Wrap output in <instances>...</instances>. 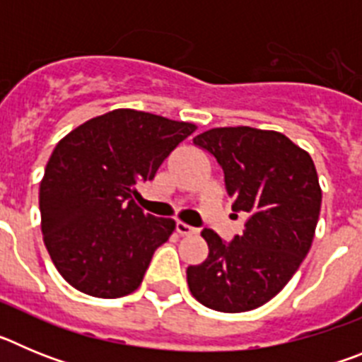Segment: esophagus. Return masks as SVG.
<instances>
[{"label": "esophagus", "instance_id": "1", "mask_svg": "<svg viewBox=\"0 0 362 362\" xmlns=\"http://www.w3.org/2000/svg\"><path fill=\"white\" fill-rule=\"evenodd\" d=\"M175 230H177V233H181V235H192V233L197 232V228L187 225L183 221H177V223H175Z\"/></svg>", "mask_w": 362, "mask_h": 362}]
</instances>
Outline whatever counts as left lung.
Here are the masks:
<instances>
[{"label":"left lung","instance_id":"left-lung-1","mask_svg":"<svg viewBox=\"0 0 362 362\" xmlns=\"http://www.w3.org/2000/svg\"><path fill=\"white\" fill-rule=\"evenodd\" d=\"M194 143L217 159L232 210L246 223L232 243L210 228L201 232L209 257L187 268L188 288L217 312L259 308L286 286L312 246L322 197L315 165L276 130L223 127Z\"/></svg>","mask_w":362,"mask_h":362}]
</instances>
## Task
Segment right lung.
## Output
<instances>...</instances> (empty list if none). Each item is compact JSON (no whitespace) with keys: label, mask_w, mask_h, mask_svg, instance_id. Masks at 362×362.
<instances>
[{"label":"right lung","mask_w":362,"mask_h":362,"mask_svg":"<svg viewBox=\"0 0 362 362\" xmlns=\"http://www.w3.org/2000/svg\"><path fill=\"white\" fill-rule=\"evenodd\" d=\"M197 127L117 108L66 134L40 185L43 241L54 267L79 292L116 299L139 288L175 221L143 212L137 185Z\"/></svg>","instance_id":"right-lung-1"}]
</instances>
